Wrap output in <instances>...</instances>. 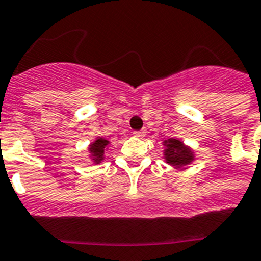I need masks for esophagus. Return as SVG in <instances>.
I'll use <instances>...</instances> for the list:
<instances>
[{
    "mask_svg": "<svg viewBox=\"0 0 261 261\" xmlns=\"http://www.w3.org/2000/svg\"><path fill=\"white\" fill-rule=\"evenodd\" d=\"M145 134H146V131H145V130H138V131H134V135H135V137H138V138L145 137Z\"/></svg>",
    "mask_w": 261,
    "mask_h": 261,
    "instance_id": "1",
    "label": "esophagus"
}]
</instances>
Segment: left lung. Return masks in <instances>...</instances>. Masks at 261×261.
I'll return each instance as SVG.
<instances>
[{
  "mask_svg": "<svg viewBox=\"0 0 261 261\" xmlns=\"http://www.w3.org/2000/svg\"><path fill=\"white\" fill-rule=\"evenodd\" d=\"M165 158L167 164L173 165L175 167H182L185 165L190 164L193 161V154L189 147H185L182 145V142L178 139H167L165 141Z\"/></svg>",
  "mask_w": 261,
  "mask_h": 261,
  "instance_id": "1",
  "label": "left lung"
}]
</instances>
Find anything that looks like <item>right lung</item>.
<instances>
[{
	"instance_id": "obj_1",
	"label": "right lung",
	"mask_w": 261,
	"mask_h": 261,
	"mask_svg": "<svg viewBox=\"0 0 261 261\" xmlns=\"http://www.w3.org/2000/svg\"><path fill=\"white\" fill-rule=\"evenodd\" d=\"M109 145V141H106L103 138H99L96 141L91 145L90 150L92 152V156H94L95 162H100L103 160V154H105L106 146Z\"/></svg>"
}]
</instances>
